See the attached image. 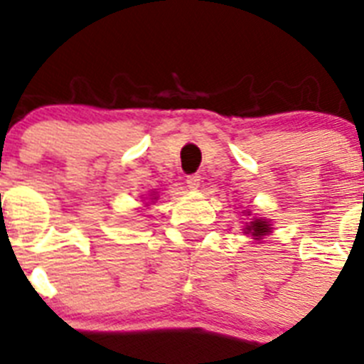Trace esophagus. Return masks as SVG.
<instances>
[{
	"label": "esophagus",
	"instance_id": "1",
	"mask_svg": "<svg viewBox=\"0 0 364 364\" xmlns=\"http://www.w3.org/2000/svg\"><path fill=\"white\" fill-rule=\"evenodd\" d=\"M199 185H201V176H199V174L186 176V186H188L190 190L199 188Z\"/></svg>",
	"mask_w": 364,
	"mask_h": 364
}]
</instances>
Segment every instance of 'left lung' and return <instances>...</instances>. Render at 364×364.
<instances>
[{
	"instance_id": "left-lung-1",
	"label": "left lung",
	"mask_w": 364,
	"mask_h": 364,
	"mask_svg": "<svg viewBox=\"0 0 364 364\" xmlns=\"http://www.w3.org/2000/svg\"><path fill=\"white\" fill-rule=\"evenodd\" d=\"M270 232H272V225L270 221H267V219L254 218V221H250V225H247V228H245V234H250L254 239L264 237V235H268Z\"/></svg>"
}]
</instances>
